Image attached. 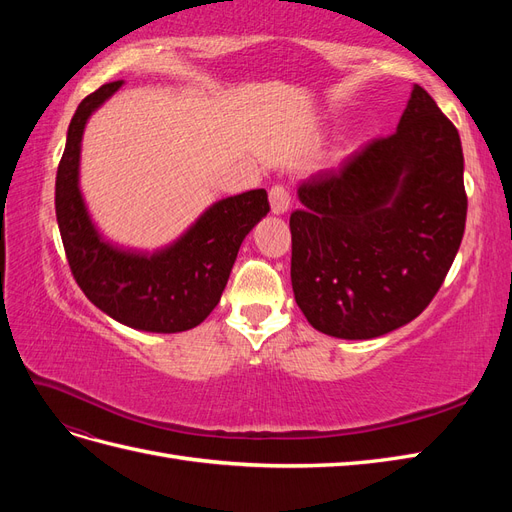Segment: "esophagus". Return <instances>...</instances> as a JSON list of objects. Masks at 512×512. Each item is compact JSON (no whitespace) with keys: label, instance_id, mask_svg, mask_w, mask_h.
Returning <instances> with one entry per match:
<instances>
[{"label":"esophagus","instance_id":"34e87169","mask_svg":"<svg viewBox=\"0 0 512 512\" xmlns=\"http://www.w3.org/2000/svg\"><path fill=\"white\" fill-rule=\"evenodd\" d=\"M269 203H271V211L275 215L286 213L290 207V192L284 188V185H273V188L269 190Z\"/></svg>","mask_w":512,"mask_h":512}]
</instances>
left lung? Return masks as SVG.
I'll return each mask as SVG.
<instances>
[{
  "mask_svg": "<svg viewBox=\"0 0 512 512\" xmlns=\"http://www.w3.org/2000/svg\"><path fill=\"white\" fill-rule=\"evenodd\" d=\"M290 280L307 322L374 339L436 297L466 228L459 132L414 85L395 134L299 183Z\"/></svg>",
  "mask_w": 512,
  "mask_h": 512,
  "instance_id": "left-lung-1",
  "label": "left lung"
}]
</instances>
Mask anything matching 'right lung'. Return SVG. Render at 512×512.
Listing matches in <instances>:
<instances>
[{"mask_svg": "<svg viewBox=\"0 0 512 512\" xmlns=\"http://www.w3.org/2000/svg\"><path fill=\"white\" fill-rule=\"evenodd\" d=\"M123 81L89 94L70 121L55 181V213L76 284L106 316L147 333L198 327L220 303L243 239L269 213L265 190L213 203L183 235L156 252L126 250L102 237L79 185L89 117Z\"/></svg>", "mask_w": 512, "mask_h": 512, "instance_id": "1", "label": "right lung"}]
</instances>
